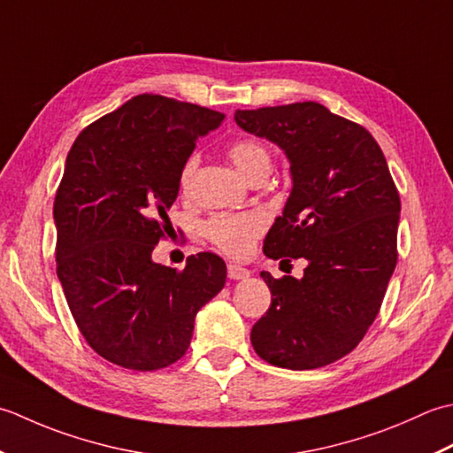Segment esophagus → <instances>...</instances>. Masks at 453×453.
Returning a JSON list of instances; mask_svg holds the SVG:
<instances>
[{
	"instance_id": "esophagus-1",
	"label": "esophagus",
	"mask_w": 453,
	"mask_h": 453,
	"mask_svg": "<svg viewBox=\"0 0 453 453\" xmlns=\"http://www.w3.org/2000/svg\"><path fill=\"white\" fill-rule=\"evenodd\" d=\"M226 273L230 280H246L248 275H250V270H246V267L238 265V264H228Z\"/></svg>"
}]
</instances>
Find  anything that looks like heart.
I'll return each mask as SVG.
<instances>
[{
    "label": "heart",
    "mask_w": 453,
    "mask_h": 453,
    "mask_svg": "<svg viewBox=\"0 0 453 453\" xmlns=\"http://www.w3.org/2000/svg\"><path fill=\"white\" fill-rule=\"evenodd\" d=\"M228 158L233 160L236 170L244 175L246 180L254 178L256 173L264 170H270V154L264 146L257 144L250 138H242L228 146ZM199 158L197 154H191L189 158L183 162L180 172V186L188 188L197 170ZM264 219L257 213H238V215H215L211 217L203 233L220 250L230 256H244L250 250L254 240L264 233Z\"/></svg>",
    "instance_id": "1"
}]
</instances>
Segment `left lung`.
Masks as SVG:
<instances>
[{
  "label": "left lung",
  "mask_w": 453,
  "mask_h": 453,
  "mask_svg": "<svg viewBox=\"0 0 453 453\" xmlns=\"http://www.w3.org/2000/svg\"><path fill=\"white\" fill-rule=\"evenodd\" d=\"M234 121L291 164L293 188L265 256L307 260L301 280L260 273L272 304L252 326V346L295 372L328 365L362 342L395 272L401 199L389 165L364 127L315 101L238 109Z\"/></svg>",
  "instance_id": "8db88e82"
}]
</instances>
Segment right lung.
I'll return each mask as SVG.
<instances>
[{
  "label": "right lung",
  "instance_id": "obj_1",
  "mask_svg": "<svg viewBox=\"0 0 453 453\" xmlns=\"http://www.w3.org/2000/svg\"><path fill=\"white\" fill-rule=\"evenodd\" d=\"M223 119L142 94L72 144L54 199L57 273L86 342L111 364L152 372L178 362L197 311L225 288L217 254L189 256L181 272L152 260L168 233L181 165Z\"/></svg>",
  "mask_w": 453,
  "mask_h": 453
}]
</instances>
